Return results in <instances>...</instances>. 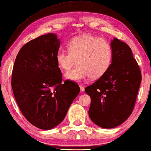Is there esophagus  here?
<instances>
[{"label":"esophagus","mask_w":151,"mask_h":151,"mask_svg":"<svg viewBox=\"0 0 151 151\" xmlns=\"http://www.w3.org/2000/svg\"><path fill=\"white\" fill-rule=\"evenodd\" d=\"M80 86V89H81V92H83L84 91H85V88H84V86L83 85H80V86Z\"/></svg>","instance_id":"34e87169"}]
</instances>
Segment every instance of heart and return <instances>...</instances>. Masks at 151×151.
Returning <instances> with one entry per match:
<instances>
[{
	"mask_svg": "<svg viewBox=\"0 0 151 151\" xmlns=\"http://www.w3.org/2000/svg\"><path fill=\"white\" fill-rule=\"evenodd\" d=\"M67 51L60 50L56 55L58 67L68 70L65 78L81 81L88 77L98 79L109 69L113 58V50L108 40L92 35H83L73 38L67 44Z\"/></svg>",
	"mask_w": 151,
	"mask_h": 151,
	"instance_id": "1",
	"label": "heart"
}]
</instances>
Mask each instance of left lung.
I'll return each mask as SVG.
<instances>
[{"mask_svg":"<svg viewBox=\"0 0 151 151\" xmlns=\"http://www.w3.org/2000/svg\"><path fill=\"white\" fill-rule=\"evenodd\" d=\"M113 58L108 71L85 92L91 97L88 115L104 129L121 124L133 111L142 80L141 72L129 46L114 38Z\"/></svg>","mask_w":151,"mask_h":151,"instance_id":"1","label":"left lung"}]
</instances>
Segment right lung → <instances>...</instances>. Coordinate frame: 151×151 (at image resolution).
<instances>
[{"label":"right lung","instance_id":"obj_1","mask_svg":"<svg viewBox=\"0 0 151 151\" xmlns=\"http://www.w3.org/2000/svg\"><path fill=\"white\" fill-rule=\"evenodd\" d=\"M59 47L55 34L31 40L20 48L12 72V91L20 111L30 123L43 130L63 121L80 92L75 82L63 83L56 60Z\"/></svg>","mask_w":151,"mask_h":151}]
</instances>
